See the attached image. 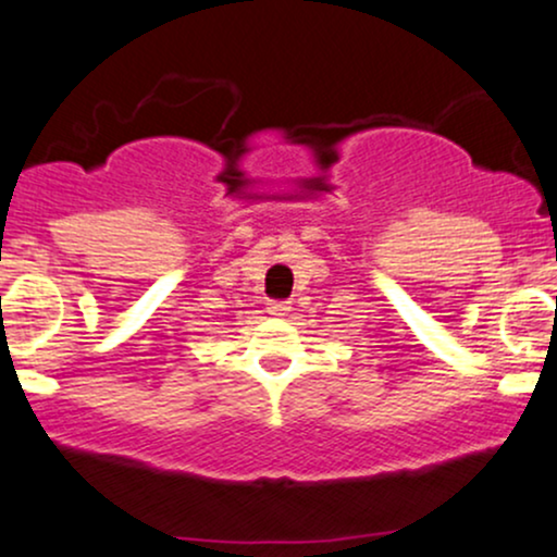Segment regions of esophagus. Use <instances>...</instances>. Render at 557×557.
I'll use <instances>...</instances> for the list:
<instances>
[{"label": "esophagus", "instance_id": "esophagus-1", "mask_svg": "<svg viewBox=\"0 0 557 557\" xmlns=\"http://www.w3.org/2000/svg\"><path fill=\"white\" fill-rule=\"evenodd\" d=\"M267 311H270L272 317H287V311H290V300H270V304H267Z\"/></svg>", "mask_w": 557, "mask_h": 557}]
</instances>
